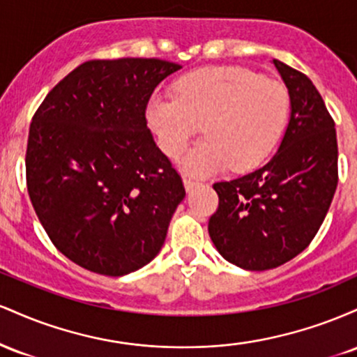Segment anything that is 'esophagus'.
Listing matches in <instances>:
<instances>
[{
  "mask_svg": "<svg viewBox=\"0 0 357 357\" xmlns=\"http://www.w3.org/2000/svg\"><path fill=\"white\" fill-rule=\"evenodd\" d=\"M183 184H184V188H186V191H191L192 188H196L198 186V181H195V179H190V178H184L183 179Z\"/></svg>",
  "mask_w": 357,
  "mask_h": 357,
  "instance_id": "1",
  "label": "esophagus"
}]
</instances>
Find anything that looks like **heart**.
Masks as SVG:
<instances>
[{"instance_id": "heart-1", "label": "heart", "mask_w": 357, "mask_h": 357, "mask_svg": "<svg viewBox=\"0 0 357 357\" xmlns=\"http://www.w3.org/2000/svg\"><path fill=\"white\" fill-rule=\"evenodd\" d=\"M289 109L280 82L243 67H215L184 75L176 97H153L146 116L171 158L181 155L205 124L204 141L181 159L184 173L204 178L228 166L248 171L261 165L280 141Z\"/></svg>"}]
</instances>
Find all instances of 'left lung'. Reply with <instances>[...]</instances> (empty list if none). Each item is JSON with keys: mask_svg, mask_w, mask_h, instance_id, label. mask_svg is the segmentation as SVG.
Listing matches in <instances>:
<instances>
[{"mask_svg": "<svg viewBox=\"0 0 357 357\" xmlns=\"http://www.w3.org/2000/svg\"><path fill=\"white\" fill-rule=\"evenodd\" d=\"M290 99L278 151L260 169L215 183L208 231L220 255L245 270L275 268L304 252L337 186V139L321 93L304 73L273 60Z\"/></svg>", "mask_w": 357, "mask_h": 357, "instance_id": "8db88e82", "label": "left lung"}]
</instances>
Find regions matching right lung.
Wrapping results in <instances>:
<instances>
[{
    "instance_id": "right-lung-1",
    "label": "right lung",
    "mask_w": 357,
    "mask_h": 357,
    "mask_svg": "<svg viewBox=\"0 0 357 357\" xmlns=\"http://www.w3.org/2000/svg\"><path fill=\"white\" fill-rule=\"evenodd\" d=\"M181 65L158 59L85 61L36 110L28 195L65 257L122 277L158 255L186 191L147 129L151 93Z\"/></svg>"
}]
</instances>
